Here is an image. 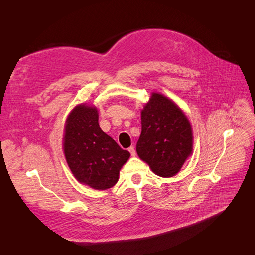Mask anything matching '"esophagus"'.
<instances>
[{
    "mask_svg": "<svg viewBox=\"0 0 255 255\" xmlns=\"http://www.w3.org/2000/svg\"><path fill=\"white\" fill-rule=\"evenodd\" d=\"M128 151L130 152V154H131V156H135V154H136V152H135V149H134V146H130V148L128 149Z\"/></svg>",
    "mask_w": 255,
    "mask_h": 255,
    "instance_id": "34e87169",
    "label": "esophagus"
}]
</instances>
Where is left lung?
<instances>
[{
    "label": "left lung",
    "mask_w": 255,
    "mask_h": 255,
    "mask_svg": "<svg viewBox=\"0 0 255 255\" xmlns=\"http://www.w3.org/2000/svg\"><path fill=\"white\" fill-rule=\"evenodd\" d=\"M192 128L180 107L162 94L152 93L141 111L139 158L157 176L170 178L180 171L193 149Z\"/></svg>",
    "instance_id": "1"
}]
</instances>
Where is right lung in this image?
Instances as JSON below:
<instances>
[{
    "label": "right lung",
    "instance_id": "1",
    "mask_svg": "<svg viewBox=\"0 0 255 255\" xmlns=\"http://www.w3.org/2000/svg\"><path fill=\"white\" fill-rule=\"evenodd\" d=\"M63 149L75 179L96 190L115 186L130 157L101 130L96 107L86 104L75 106L67 118Z\"/></svg>",
    "mask_w": 255,
    "mask_h": 255
}]
</instances>
